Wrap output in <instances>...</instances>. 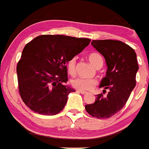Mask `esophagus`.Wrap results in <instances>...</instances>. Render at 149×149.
Returning <instances> with one entry per match:
<instances>
[{"label": "esophagus", "mask_w": 149, "mask_h": 149, "mask_svg": "<svg viewBox=\"0 0 149 149\" xmlns=\"http://www.w3.org/2000/svg\"><path fill=\"white\" fill-rule=\"evenodd\" d=\"M77 92L79 93H81V94H83V95L87 94V92H86V91H84V90H80V89H77Z\"/></svg>", "instance_id": "1"}]
</instances>
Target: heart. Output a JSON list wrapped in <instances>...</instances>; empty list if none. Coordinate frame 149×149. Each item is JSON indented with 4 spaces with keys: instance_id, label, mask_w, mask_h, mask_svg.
Returning <instances> with one entry per match:
<instances>
[{
    "instance_id": "obj_1",
    "label": "heart",
    "mask_w": 149,
    "mask_h": 149,
    "mask_svg": "<svg viewBox=\"0 0 149 149\" xmlns=\"http://www.w3.org/2000/svg\"><path fill=\"white\" fill-rule=\"evenodd\" d=\"M88 60L95 68L102 65L103 59L102 56L97 52H92L88 54ZM67 71L71 75H74L76 73V58L72 57L67 63ZM97 85V81L93 78H84L76 77L72 81V86L80 90H90Z\"/></svg>"
}]
</instances>
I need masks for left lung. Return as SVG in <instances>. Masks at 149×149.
Returning <instances> with one entry per match:
<instances>
[{"label": "left lung", "mask_w": 149, "mask_h": 149, "mask_svg": "<svg viewBox=\"0 0 149 149\" xmlns=\"http://www.w3.org/2000/svg\"><path fill=\"white\" fill-rule=\"evenodd\" d=\"M91 44L104 56L107 70L99 86L110 92L106 96L97 95L95 103L86 105L85 109L93 117L107 119L120 111L126 104L136 86L139 65L134 50L121 41L93 40Z\"/></svg>", "instance_id": "left-lung-1"}]
</instances>
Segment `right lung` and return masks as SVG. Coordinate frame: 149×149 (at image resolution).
<instances>
[{"label":"right lung","instance_id":"obj_1","mask_svg":"<svg viewBox=\"0 0 149 149\" xmlns=\"http://www.w3.org/2000/svg\"><path fill=\"white\" fill-rule=\"evenodd\" d=\"M91 39L63 35H42L27 43L17 64L18 91L22 101L39 114L54 116L65 107L74 89L65 86L66 64Z\"/></svg>","mask_w":149,"mask_h":149}]
</instances>
